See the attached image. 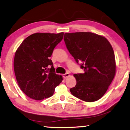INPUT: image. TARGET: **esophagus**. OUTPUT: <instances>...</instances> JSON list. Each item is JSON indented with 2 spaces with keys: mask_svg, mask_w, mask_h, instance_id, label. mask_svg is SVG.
I'll return each mask as SVG.
<instances>
[{
  "mask_svg": "<svg viewBox=\"0 0 130 130\" xmlns=\"http://www.w3.org/2000/svg\"><path fill=\"white\" fill-rule=\"evenodd\" d=\"M69 75H70L69 73H66V74H63V77L64 78H67L68 76H69Z\"/></svg>",
  "mask_w": 130,
  "mask_h": 130,
  "instance_id": "obj_1",
  "label": "esophagus"
}]
</instances>
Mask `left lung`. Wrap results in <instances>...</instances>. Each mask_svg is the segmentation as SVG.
Segmentation results:
<instances>
[{
    "label": "left lung",
    "instance_id": "left-lung-1",
    "mask_svg": "<svg viewBox=\"0 0 130 130\" xmlns=\"http://www.w3.org/2000/svg\"><path fill=\"white\" fill-rule=\"evenodd\" d=\"M66 45L84 73L75 74L76 84L70 89L74 96L86 102L99 100L116 73L113 50L105 37L91 32L65 33Z\"/></svg>",
    "mask_w": 130,
    "mask_h": 130
}]
</instances>
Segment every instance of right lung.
<instances>
[{"mask_svg":"<svg viewBox=\"0 0 130 130\" xmlns=\"http://www.w3.org/2000/svg\"><path fill=\"white\" fill-rule=\"evenodd\" d=\"M64 33H36L26 38L15 52V75L18 86L27 96L41 100L54 94L63 80L55 73L50 59L63 39Z\"/></svg>","mask_w":130,"mask_h":130,"instance_id":"obj_1","label":"right lung"}]
</instances>
